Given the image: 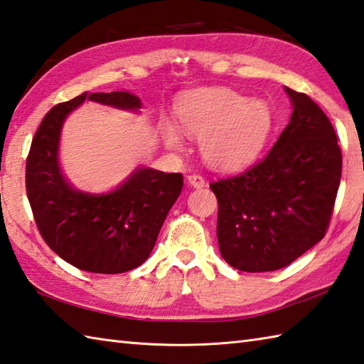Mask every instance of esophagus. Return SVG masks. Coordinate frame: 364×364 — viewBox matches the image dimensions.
<instances>
[{"instance_id":"obj_1","label":"esophagus","mask_w":364,"mask_h":364,"mask_svg":"<svg viewBox=\"0 0 364 364\" xmlns=\"http://www.w3.org/2000/svg\"><path fill=\"white\" fill-rule=\"evenodd\" d=\"M188 183L189 186L196 188V189H200L205 186V180L200 176V175H189L188 176Z\"/></svg>"}]
</instances>
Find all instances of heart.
Listing matches in <instances>:
<instances>
[{
  "label": "heart",
  "instance_id": "heart-1",
  "mask_svg": "<svg viewBox=\"0 0 364 364\" xmlns=\"http://www.w3.org/2000/svg\"><path fill=\"white\" fill-rule=\"evenodd\" d=\"M181 129L198 137L202 159L219 172H237L259 158L274 127L272 107L230 88L191 91L176 105ZM167 146L183 148L180 131L164 124Z\"/></svg>",
  "mask_w": 364,
  "mask_h": 364
}]
</instances>
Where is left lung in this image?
<instances>
[{
    "label": "left lung",
    "instance_id": "obj_1",
    "mask_svg": "<svg viewBox=\"0 0 364 364\" xmlns=\"http://www.w3.org/2000/svg\"><path fill=\"white\" fill-rule=\"evenodd\" d=\"M284 90L294 112L272 151L245 173L210 184L220 255L247 273L287 267L317 245L341 183L343 154L330 119L309 96Z\"/></svg>",
    "mask_w": 364,
    "mask_h": 364
}]
</instances>
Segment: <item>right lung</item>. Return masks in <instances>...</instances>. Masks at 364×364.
I'll list each match as a JSON object with an SVG mask.
<instances>
[{"label": "right lung", "instance_id": "1", "mask_svg": "<svg viewBox=\"0 0 364 364\" xmlns=\"http://www.w3.org/2000/svg\"><path fill=\"white\" fill-rule=\"evenodd\" d=\"M85 101L140 112L127 91L83 92L55 105L42 119L26 159V194L36 225L53 252L90 273L118 274L140 267L183 189L181 173L137 167L102 194L78 191L60 166L61 129L69 113Z\"/></svg>", "mask_w": 364, "mask_h": 364}]
</instances>
